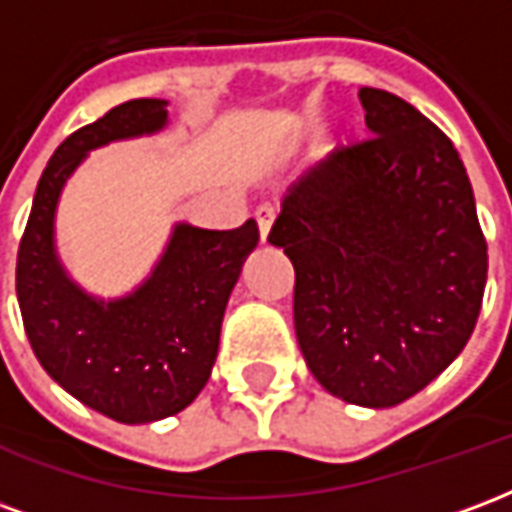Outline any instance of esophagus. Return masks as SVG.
Instances as JSON below:
<instances>
[{
    "mask_svg": "<svg viewBox=\"0 0 512 512\" xmlns=\"http://www.w3.org/2000/svg\"><path fill=\"white\" fill-rule=\"evenodd\" d=\"M274 208L271 205H260V208H255V222H257V230H260V238L266 241L268 233H271V224H274Z\"/></svg>",
    "mask_w": 512,
    "mask_h": 512,
    "instance_id": "obj_1",
    "label": "esophagus"
}]
</instances>
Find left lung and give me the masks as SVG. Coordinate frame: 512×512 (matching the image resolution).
I'll return each mask as SVG.
<instances>
[{
    "label": "left lung",
    "instance_id": "obj_1",
    "mask_svg": "<svg viewBox=\"0 0 512 512\" xmlns=\"http://www.w3.org/2000/svg\"><path fill=\"white\" fill-rule=\"evenodd\" d=\"M370 134L282 200L268 244L296 271L293 323L318 384L389 408L439 376L483 307L488 244L458 150L403 98L362 87Z\"/></svg>",
    "mask_w": 512,
    "mask_h": 512
}]
</instances>
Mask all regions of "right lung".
<instances>
[{"label":"right lung","mask_w":512,"mask_h":512,"mask_svg":"<svg viewBox=\"0 0 512 512\" xmlns=\"http://www.w3.org/2000/svg\"><path fill=\"white\" fill-rule=\"evenodd\" d=\"M167 101L136 98L73 131L40 175L16 263L29 345L43 370L84 406L142 425L172 417L211 378L227 299L260 241L255 219L235 230L178 224L153 274L123 299L84 293L54 249V211L71 172L95 147L156 134Z\"/></svg>","instance_id":"1"}]
</instances>
